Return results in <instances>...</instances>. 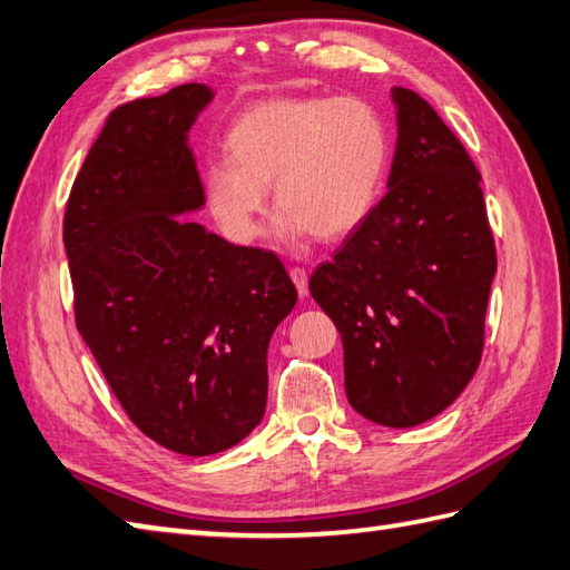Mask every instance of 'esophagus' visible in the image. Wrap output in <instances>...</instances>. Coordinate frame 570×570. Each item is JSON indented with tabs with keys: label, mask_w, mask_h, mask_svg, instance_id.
Wrapping results in <instances>:
<instances>
[{
	"label": "esophagus",
	"mask_w": 570,
	"mask_h": 570,
	"mask_svg": "<svg viewBox=\"0 0 570 570\" xmlns=\"http://www.w3.org/2000/svg\"><path fill=\"white\" fill-rule=\"evenodd\" d=\"M289 277H293V283H295V287H297L299 297H307V293H309V277H307V271H304V268H293V271H289Z\"/></svg>",
	"instance_id": "34e87169"
}]
</instances>
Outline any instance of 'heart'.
I'll use <instances>...</instances> for the list:
<instances>
[{
    "label": "heart",
    "instance_id": "b5f03b06",
    "mask_svg": "<svg viewBox=\"0 0 570 570\" xmlns=\"http://www.w3.org/2000/svg\"><path fill=\"white\" fill-rule=\"evenodd\" d=\"M229 159L205 169V200L234 242H254L273 186L283 234L348 237L370 215L390 164L382 114L357 96H293L248 106L227 130Z\"/></svg>",
    "mask_w": 570,
    "mask_h": 570
}]
</instances>
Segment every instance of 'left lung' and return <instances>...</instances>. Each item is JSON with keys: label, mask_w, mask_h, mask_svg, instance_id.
<instances>
[{"label": "left lung", "mask_w": 570, "mask_h": 570, "mask_svg": "<svg viewBox=\"0 0 570 570\" xmlns=\"http://www.w3.org/2000/svg\"><path fill=\"white\" fill-rule=\"evenodd\" d=\"M386 196L312 275L343 341L345 394L367 421L413 428L474 377L495 275L481 176L433 106L394 87Z\"/></svg>", "instance_id": "1"}]
</instances>
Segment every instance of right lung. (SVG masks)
Returning a JSON list of instances; mask_svg holds the SVG:
<instances>
[{
	"label": "right lung",
	"instance_id": "add662e5",
	"mask_svg": "<svg viewBox=\"0 0 570 570\" xmlns=\"http://www.w3.org/2000/svg\"><path fill=\"white\" fill-rule=\"evenodd\" d=\"M213 99L180 85L118 106L62 229L81 338L130 421L186 456L229 450L261 423L268 343L297 302L275 254L180 219L205 205L188 132Z\"/></svg>",
	"mask_w": 570,
	"mask_h": 570
}]
</instances>
